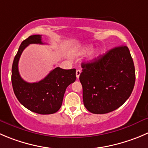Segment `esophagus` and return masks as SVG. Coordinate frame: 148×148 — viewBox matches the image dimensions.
I'll list each match as a JSON object with an SVG mask.
<instances>
[{"instance_id":"esophagus-1","label":"esophagus","mask_w":148,"mask_h":148,"mask_svg":"<svg viewBox=\"0 0 148 148\" xmlns=\"http://www.w3.org/2000/svg\"><path fill=\"white\" fill-rule=\"evenodd\" d=\"M81 70H76V78H79L80 75H81Z\"/></svg>"}]
</instances>
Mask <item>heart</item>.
Wrapping results in <instances>:
<instances>
[{"mask_svg": "<svg viewBox=\"0 0 148 148\" xmlns=\"http://www.w3.org/2000/svg\"><path fill=\"white\" fill-rule=\"evenodd\" d=\"M91 49V46H86V47L84 48V51L85 52H88V51H89ZM102 53H103V50H102V49H97V50H95L94 52H93L92 54H91V60H97L98 58H99V57H101V55L102 54Z\"/></svg>", "mask_w": 148, "mask_h": 148, "instance_id": "1", "label": "heart"}]
</instances>
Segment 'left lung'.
<instances>
[{
    "label": "left lung",
    "instance_id": "obj_1",
    "mask_svg": "<svg viewBox=\"0 0 148 148\" xmlns=\"http://www.w3.org/2000/svg\"><path fill=\"white\" fill-rule=\"evenodd\" d=\"M81 67L83 100L89 112H112L130 97L135 84V69L126 46L113 48L94 62L82 63Z\"/></svg>",
    "mask_w": 148,
    "mask_h": 148
}]
</instances>
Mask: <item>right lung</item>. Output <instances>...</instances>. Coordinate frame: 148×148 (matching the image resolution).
I'll return each mask as SVG.
<instances>
[{
    "label": "right lung",
    "mask_w": 148,
    "mask_h": 148,
    "mask_svg": "<svg viewBox=\"0 0 148 148\" xmlns=\"http://www.w3.org/2000/svg\"><path fill=\"white\" fill-rule=\"evenodd\" d=\"M32 43L43 44L41 36H30L22 42L18 49L12 69L14 92L19 102L32 112L42 115L53 114L61 108L67 87L75 82V69L56 67L38 82H26L19 75L18 63L24 49Z\"/></svg>",
    "instance_id": "add662e5"
}]
</instances>
